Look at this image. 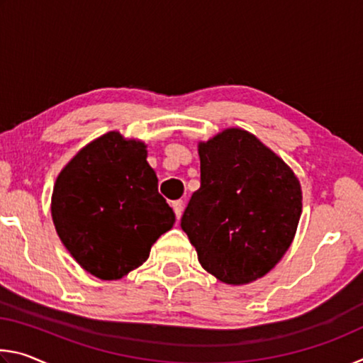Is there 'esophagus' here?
Returning <instances> with one entry per match:
<instances>
[{"label":"esophagus","mask_w":363,"mask_h":363,"mask_svg":"<svg viewBox=\"0 0 363 363\" xmlns=\"http://www.w3.org/2000/svg\"><path fill=\"white\" fill-rule=\"evenodd\" d=\"M171 206H173V210H174V214H176V218H177V219H179V218H181V214H182L184 201H182V200H176V201H173V203H171Z\"/></svg>","instance_id":"34e87169"}]
</instances>
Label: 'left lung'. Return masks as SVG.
Returning <instances> with one entry per match:
<instances>
[{
	"instance_id": "obj_1",
	"label": "left lung",
	"mask_w": 363,
	"mask_h": 363,
	"mask_svg": "<svg viewBox=\"0 0 363 363\" xmlns=\"http://www.w3.org/2000/svg\"><path fill=\"white\" fill-rule=\"evenodd\" d=\"M200 189L181 218L201 267L242 285L267 274L296 232L301 186L253 134L225 130L200 144Z\"/></svg>"
}]
</instances>
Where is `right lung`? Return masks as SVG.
Listing matches in <instances>:
<instances>
[{
  "label": "right lung",
  "instance_id": "1",
  "mask_svg": "<svg viewBox=\"0 0 363 363\" xmlns=\"http://www.w3.org/2000/svg\"><path fill=\"white\" fill-rule=\"evenodd\" d=\"M145 158L143 143L107 133L79 150L54 186L51 211L60 240L97 279L116 280L139 267L174 224Z\"/></svg>",
  "mask_w": 363,
  "mask_h": 363
}]
</instances>
